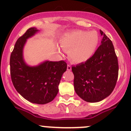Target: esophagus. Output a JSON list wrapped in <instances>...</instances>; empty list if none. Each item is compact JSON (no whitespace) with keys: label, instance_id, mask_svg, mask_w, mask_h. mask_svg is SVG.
Returning a JSON list of instances; mask_svg holds the SVG:
<instances>
[{"label":"esophagus","instance_id":"obj_1","mask_svg":"<svg viewBox=\"0 0 131 131\" xmlns=\"http://www.w3.org/2000/svg\"><path fill=\"white\" fill-rule=\"evenodd\" d=\"M71 70H72L71 66L70 65V64H68V65H67V70H68V71H70Z\"/></svg>","mask_w":131,"mask_h":131}]
</instances>
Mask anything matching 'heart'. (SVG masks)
I'll use <instances>...</instances> for the list:
<instances>
[{"instance_id":"obj_1","label":"heart","mask_w":131,"mask_h":131,"mask_svg":"<svg viewBox=\"0 0 131 131\" xmlns=\"http://www.w3.org/2000/svg\"><path fill=\"white\" fill-rule=\"evenodd\" d=\"M100 36L95 30L88 31L76 30L67 32L61 37L60 44L68 52V57L75 63H85L96 52Z\"/></svg>"}]
</instances>
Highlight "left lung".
Returning <instances> with one entry per match:
<instances>
[{
    "instance_id": "1",
    "label": "left lung",
    "mask_w": 131,
    "mask_h": 131,
    "mask_svg": "<svg viewBox=\"0 0 131 131\" xmlns=\"http://www.w3.org/2000/svg\"><path fill=\"white\" fill-rule=\"evenodd\" d=\"M101 44L87 61L72 67L77 94L84 101L98 102L113 91L118 77V57L113 44L100 30Z\"/></svg>"
}]
</instances>
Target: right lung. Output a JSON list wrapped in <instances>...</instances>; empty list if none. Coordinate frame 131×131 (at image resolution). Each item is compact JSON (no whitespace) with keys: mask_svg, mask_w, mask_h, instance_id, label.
I'll return each instance as SVG.
<instances>
[{"mask_svg":"<svg viewBox=\"0 0 131 131\" xmlns=\"http://www.w3.org/2000/svg\"><path fill=\"white\" fill-rule=\"evenodd\" d=\"M39 30L30 28L15 45L10 56V74L16 90L26 100L36 104H46L57 96L59 84L67 64L64 61H46L35 67L28 66L23 59V48L28 38Z\"/></svg>","mask_w":131,"mask_h":131,"instance_id":"right-lung-1","label":"right lung"}]
</instances>
